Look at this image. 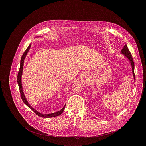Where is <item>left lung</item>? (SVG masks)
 Listing matches in <instances>:
<instances>
[{"mask_svg":"<svg viewBox=\"0 0 146 146\" xmlns=\"http://www.w3.org/2000/svg\"><path fill=\"white\" fill-rule=\"evenodd\" d=\"M121 54L125 55V56L129 60V61H130L131 63V66H132V74H133V78H134V79L135 80V73H134V62H133V58H132V55L129 51V50L128 49L127 46L126 45H125V46H124V48L122 49L121 50Z\"/></svg>","mask_w":146,"mask_h":146,"instance_id":"8db88e82","label":"left lung"}]
</instances>
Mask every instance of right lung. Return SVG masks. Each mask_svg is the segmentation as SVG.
I'll return each mask as SVG.
<instances>
[{
    "label": "right lung",
    "mask_w": 146,
    "mask_h": 146,
    "mask_svg": "<svg viewBox=\"0 0 146 146\" xmlns=\"http://www.w3.org/2000/svg\"><path fill=\"white\" fill-rule=\"evenodd\" d=\"M31 46V44H30V45L28 46V48H27V49L26 50V51L24 52L22 56V57H21V61H20V70L19 71V73H18V74H17V83L19 85V89H20V95H21V98L23 101V102L26 104L28 107L31 109L33 111L35 112V113L40 117L42 118H52V117H57V116H58L60 115V114H61L63 113V111H64V108H65V106L63 107L62 109L60 111H57V112H56V113H51V114H43L42 113H40L39 112H38V111H36V110H35V109L32 107V106H31L29 104H28L27 100L26 99V97L24 95V94H23V92L22 90V84H21V76H22V70H23V63H24V60L25 58V57L26 55L27 54V52L29 51V50L30 49V47Z\"/></svg>",
    "instance_id": "obj_1"
}]
</instances>
